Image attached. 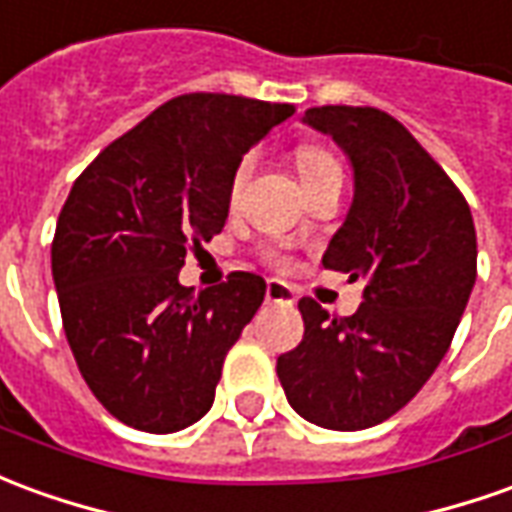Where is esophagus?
<instances>
[{"label":"esophagus","mask_w":512,"mask_h":512,"mask_svg":"<svg viewBox=\"0 0 512 512\" xmlns=\"http://www.w3.org/2000/svg\"><path fill=\"white\" fill-rule=\"evenodd\" d=\"M266 302L268 305H285L291 307L293 305V291L280 280H268L266 285Z\"/></svg>","instance_id":"1"}]
</instances>
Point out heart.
Wrapping results in <instances>:
<instances>
[{
    "label": "heart",
    "mask_w": 512,
    "mask_h": 512,
    "mask_svg": "<svg viewBox=\"0 0 512 512\" xmlns=\"http://www.w3.org/2000/svg\"><path fill=\"white\" fill-rule=\"evenodd\" d=\"M249 169H252V157H244L241 160V166L235 169L232 174V194H238L241 191V185L249 177ZM296 169H299V177H302V185L307 182H316L321 177H330V174H338L341 166H338V160L327 152V149H321V146H302L299 152H296ZM268 266L282 268L288 260L285 255H280L277 249H266V255H263Z\"/></svg>",
    "instance_id": "1"
}]
</instances>
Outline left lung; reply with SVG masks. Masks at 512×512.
I'll return each instance as SVG.
<instances>
[{"instance_id": "left-lung-1", "label": "left lung", "mask_w": 512, "mask_h": 512, "mask_svg": "<svg viewBox=\"0 0 512 512\" xmlns=\"http://www.w3.org/2000/svg\"><path fill=\"white\" fill-rule=\"evenodd\" d=\"M305 121L355 169V199L321 263L366 288L343 318L299 299L305 335L277 357V377L310 424L366 430L402 410L446 355L477 280V232L460 188L385 110L324 105Z\"/></svg>"}]
</instances>
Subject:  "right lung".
<instances>
[{"instance_id":"obj_1","label":"right lung","mask_w":512,"mask_h":512,"mask_svg":"<svg viewBox=\"0 0 512 512\" xmlns=\"http://www.w3.org/2000/svg\"><path fill=\"white\" fill-rule=\"evenodd\" d=\"M288 116L293 105L246 96H174L74 182L52 241L63 330L82 380L127 427L166 435L213 405L266 282L232 271L194 293L177 274L224 227L241 157Z\"/></svg>"}]
</instances>
